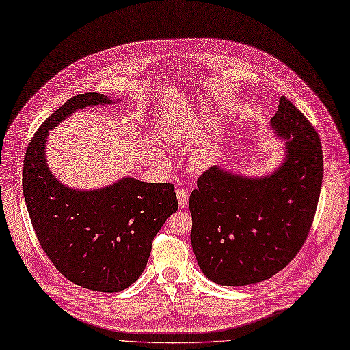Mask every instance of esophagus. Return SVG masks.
I'll list each match as a JSON object with an SVG mask.
<instances>
[{"instance_id":"1","label":"esophagus","mask_w":350,"mask_h":350,"mask_svg":"<svg viewBox=\"0 0 350 350\" xmlns=\"http://www.w3.org/2000/svg\"><path fill=\"white\" fill-rule=\"evenodd\" d=\"M176 195H177V199H178L180 208H185V206H186L187 202H189V193H187V190H185V189H182V187H178V189L176 190Z\"/></svg>"}]
</instances>
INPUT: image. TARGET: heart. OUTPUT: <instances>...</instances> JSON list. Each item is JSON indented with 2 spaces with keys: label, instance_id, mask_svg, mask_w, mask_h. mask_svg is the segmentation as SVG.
Listing matches in <instances>:
<instances>
[{
  "label": "heart",
  "instance_id": "1",
  "mask_svg": "<svg viewBox=\"0 0 350 350\" xmlns=\"http://www.w3.org/2000/svg\"><path fill=\"white\" fill-rule=\"evenodd\" d=\"M191 138H193V135L190 133H187V131H183V129H180V131H176V133L172 134V141L174 142V144H182V142H187ZM209 163H211L209 155L202 152V154H198L196 157L193 159L191 167L195 168V170L200 172V170H203V168L208 167Z\"/></svg>",
  "mask_w": 350,
  "mask_h": 350
}]
</instances>
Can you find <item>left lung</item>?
<instances>
[{"label":"left lung","mask_w":350,"mask_h":350,"mask_svg":"<svg viewBox=\"0 0 350 350\" xmlns=\"http://www.w3.org/2000/svg\"><path fill=\"white\" fill-rule=\"evenodd\" d=\"M286 138L287 160L264 178L211 167L191 191L190 241L203 274L221 286H248L286 268L306 242L321 178L320 137L286 96L271 118Z\"/></svg>","instance_id":"left-lung-1"}]
</instances>
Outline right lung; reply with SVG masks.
I'll use <instances>...</instances> for the list:
<instances>
[{
  "instance_id": "obj_1",
  "label": "right lung",
  "mask_w": 350,
  "mask_h": 350,
  "mask_svg": "<svg viewBox=\"0 0 350 350\" xmlns=\"http://www.w3.org/2000/svg\"><path fill=\"white\" fill-rule=\"evenodd\" d=\"M111 103L102 94L70 98L30 139L23 193L38 243L59 273L88 290L116 293L144 271L165 219L178 209L172 183L124 178L109 187L76 191L51 176L44 160L49 129L76 109Z\"/></svg>"
}]
</instances>
